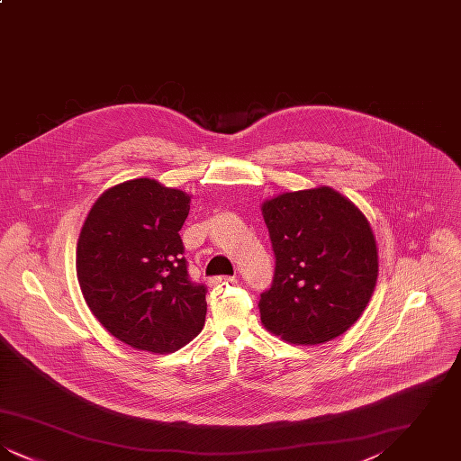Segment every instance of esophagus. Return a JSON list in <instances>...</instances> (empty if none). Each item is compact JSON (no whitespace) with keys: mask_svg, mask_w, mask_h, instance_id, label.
<instances>
[{"mask_svg":"<svg viewBox=\"0 0 461 461\" xmlns=\"http://www.w3.org/2000/svg\"><path fill=\"white\" fill-rule=\"evenodd\" d=\"M235 282V276H216V278H211V285H218V284H231Z\"/></svg>","mask_w":461,"mask_h":461,"instance_id":"esophagus-1","label":"esophagus"}]
</instances>
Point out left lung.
<instances>
[{
	"instance_id": "1",
	"label": "left lung",
	"mask_w": 461,
	"mask_h": 461,
	"mask_svg": "<svg viewBox=\"0 0 461 461\" xmlns=\"http://www.w3.org/2000/svg\"><path fill=\"white\" fill-rule=\"evenodd\" d=\"M261 211L276 259L259 301L266 330L295 346H316L351 329L378 276L365 214L330 186L286 192Z\"/></svg>"
}]
</instances>
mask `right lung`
I'll use <instances>...</instances> for the list:
<instances>
[{"label":"right lung","instance_id":"add662e5","mask_svg":"<svg viewBox=\"0 0 461 461\" xmlns=\"http://www.w3.org/2000/svg\"><path fill=\"white\" fill-rule=\"evenodd\" d=\"M190 195L150 177L104 192L83 224L76 271L95 318L140 351L181 349L203 329L207 288L188 276L179 230Z\"/></svg>","mask_w":461,"mask_h":461}]
</instances>
